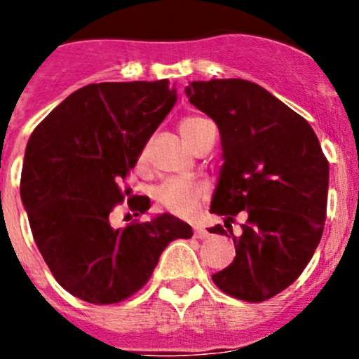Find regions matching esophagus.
I'll use <instances>...</instances> for the list:
<instances>
[{
    "mask_svg": "<svg viewBox=\"0 0 359 359\" xmlns=\"http://www.w3.org/2000/svg\"><path fill=\"white\" fill-rule=\"evenodd\" d=\"M195 237H198V239H205V237H209V232H207L205 229H202V226H196Z\"/></svg>",
    "mask_w": 359,
    "mask_h": 359,
    "instance_id": "1",
    "label": "esophagus"
}]
</instances>
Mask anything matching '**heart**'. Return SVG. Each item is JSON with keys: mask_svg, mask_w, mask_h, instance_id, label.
Instances as JSON below:
<instances>
[{"mask_svg": "<svg viewBox=\"0 0 359 359\" xmlns=\"http://www.w3.org/2000/svg\"><path fill=\"white\" fill-rule=\"evenodd\" d=\"M179 129L182 138L193 149H196L205 140L207 134L216 130L212 122L203 116H187L179 123ZM207 198H209V187L205 184L184 177L164 180L154 189V200L159 203V207L180 217L195 216Z\"/></svg>", "mask_w": 359, "mask_h": 359, "instance_id": "b5f03b06", "label": "heart"}]
</instances>
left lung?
Segmentation results:
<instances>
[{
  "mask_svg": "<svg viewBox=\"0 0 359 359\" xmlns=\"http://www.w3.org/2000/svg\"><path fill=\"white\" fill-rule=\"evenodd\" d=\"M189 102L216 122L223 166L210 212L248 219L239 236L221 225L236 244V259L212 281L248 303L285 290L316 253L326 221L330 164L310 123L257 83L246 79L193 81Z\"/></svg>",
  "mask_w": 359,
  "mask_h": 359,
  "instance_id": "left-lung-1",
  "label": "left lung"
}]
</instances>
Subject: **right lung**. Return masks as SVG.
Instances as JSON below:
<instances>
[{
  "label": "right lung",
  "instance_id": "add662e5",
  "mask_svg": "<svg viewBox=\"0 0 359 359\" xmlns=\"http://www.w3.org/2000/svg\"><path fill=\"white\" fill-rule=\"evenodd\" d=\"M175 102L168 79L93 83L70 93L29 136L21 200L33 239L60 285L86 303L130 297L150 280L164 248L193 236L172 214L123 229L109 219L123 202L120 179ZM129 209L145 214L150 200L136 196Z\"/></svg>",
  "mask_w": 359,
  "mask_h": 359
}]
</instances>
